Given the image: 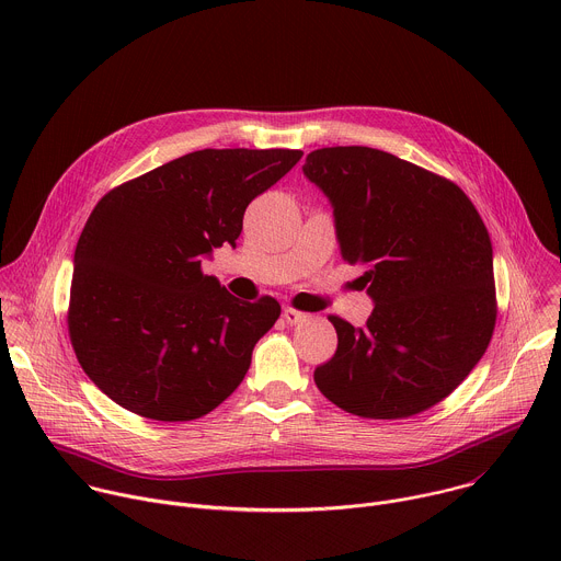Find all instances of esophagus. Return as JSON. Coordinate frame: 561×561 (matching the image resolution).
<instances>
[{
	"mask_svg": "<svg viewBox=\"0 0 561 561\" xmlns=\"http://www.w3.org/2000/svg\"><path fill=\"white\" fill-rule=\"evenodd\" d=\"M282 317H284L286 322L293 327V324L304 322V319H306L308 314H306V312H301V310H297V308H293V306H286V308L282 310Z\"/></svg>",
	"mask_w": 561,
	"mask_h": 561,
	"instance_id": "esophagus-1",
	"label": "esophagus"
}]
</instances>
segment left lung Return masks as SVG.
<instances>
[{
	"label": "left lung",
	"instance_id": "left-lung-1",
	"mask_svg": "<svg viewBox=\"0 0 561 561\" xmlns=\"http://www.w3.org/2000/svg\"><path fill=\"white\" fill-rule=\"evenodd\" d=\"M304 175L333 204L342 260L375 308L355 329L331 314L335 355L314 383L368 420L413 417L448 397L486 353L497 319L493 247L466 193L368 146L319 148Z\"/></svg>",
	"mask_w": 561,
	"mask_h": 561
}]
</instances>
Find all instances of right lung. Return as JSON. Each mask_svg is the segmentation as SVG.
<instances>
[{"label":"right lung","instance_id":"add662e5","mask_svg":"<svg viewBox=\"0 0 561 561\" xmlns=\"http://www.w3.org/2000/svg\"><path fill=\"white\" fill-rule=\"evenodd\" d=\"M288 148H204L106 193L75 249L68 335L122 409L191 422L242 383L282 312L239 301L202 260L234 247L247 206L301 159Z\"/></svg>","mask_w":561,"mask_h":561}]
</instances>
